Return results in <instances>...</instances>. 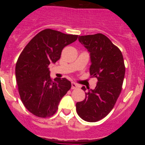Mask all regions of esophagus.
I'll return each instance as SVG.
<instances>
[{"label":"esophagus","mask_w":145,"mask_h":145,"mask_svg":"<svg viewBox=\"0 0 145 145\" xmlns=\"http://www.w3.org/2000/svg\"><path fill=\"white\" fill-rule=\"evenodd\" d=\"M78 87H79V86L78 85V84H75V82H72V84H71L72 89H75V88H78Z\"/></svg>","instance_id":"1"}]
</instances>
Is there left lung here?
<instances>
[{
	"label": "left lung",
	"mask_w": 145,
	"mask_h": 145,
	"mask_svg": "<svg viewBox=\"0 0 145 145\" xmlns=\"http://www.w3.org/2000/svg\"><path fill=\"white\" fill-rule=\"evenodd\" d=\"M78 40L90 54L89 70L97 78L94 89L86 93L84 101L77 102V113L88 122H97L113 108L121 89L125 65L121 52L105 35L98 33L78 37ZM84 91L85 87H82Z\"/></svg>",
	"instance_id": "left-lung-1"
}]
</instances>
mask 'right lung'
Listing matches in <instances>:
<instances>
[{"label": "right lung", "instance_id": "right-lung-1", "mask_svg": "<svg viewBox=\"0 0 145 145\" xmlns=\"http://www.w3.org/2000/svg\"><path fill=\"white\" fill-rule=\"evenodd\" d=\"M77 38L75 35L44 29L27 43L18 58L15 74L20 98L35 116H53L61 98L71 88V82L65 78L52 80L48 65L58 61L62 49Z\"/></svg>", "mask_w": 145, "mask_h": 145}]
</instances>
